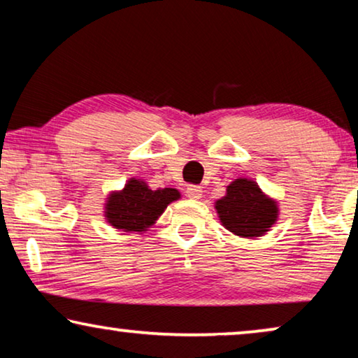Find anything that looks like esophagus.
I'll return each instance as SVG.
<instances>
[{
  "instance_id": "obj_1",
  "label": "esophagus",
  "mask_w": 358,
  "mask_h": 358,
  "mask_svg": "<svg viewBox=\"0 0 358 358\" xmlns=\"http://www.w3.org/2000/svg\"><path fill=\"white\" fill-rule=\"evenodd\" d=\"M186 196L191 197V199H199L202 196V188L197 185H188L186 186Z\"/></svg>"
}]
</instances>
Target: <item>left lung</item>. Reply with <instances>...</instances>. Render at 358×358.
Returning <instances> with one entry per match:
<instances>
[{
	"label": "left lung",
	"instance_id": "obj_1",
	"mask_svg": "<svg viewBox=\"0 0 358 358\" xmlns=\"http://www.w3.org/2000/svg\"><path fill=\"white\" fill-rule=\"evenodd\" d=\"M222 225L241 238L262 236L276 222V202L260 191L252 180L238 178L227 188V196L215 202Z\"/></svg>",
	"mask_w": 358,
	"mask_h": 358
}]
</instances>
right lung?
Returning <instances> with one entry per match:
<instances>
[{
	"mask_svg": "<svg viewBox=\"0 0 358 358\" xmlns=\"http://www.w3.org/2000/svg\"><path fill=\"white\" fill-rule=\"evenodd\" d=\"M180 193L173 188L152 191L145 181L131 178L119 193H112L106 204V218L124 231H145Z\"/></svg>",
	"mask_w": 358,
	"mask_h": 358,
	"instance_id": "add662e5",
	"label": "right lung"
}]
</instances>
